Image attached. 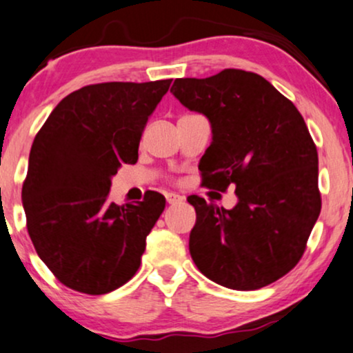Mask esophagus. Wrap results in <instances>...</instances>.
Segmentation results:
<instances>
[{"label":"esophagus","instance_id":"1","mask_svg":"<svg viewBox=\"0 0 353 353\" xmlns=\"http://www.w3.org/2000/svg\"><path fill=\"white\" fill-rule=\"evenodd\" d=\"M166 200L169 205H176V203H181L182 200H184V197L179 194H174V192H169V194H166Z\"/></svg>","mask_w":353,"mask_h":353}]
</instances>
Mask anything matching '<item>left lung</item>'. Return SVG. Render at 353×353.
Instances as JSON below:
<instances>
[{
  "label": "left lung",
  "mask_w": 353,
  "mask_h": 353,
  "mask_svg": "<svg viewBox=\"0 0 353 353\" xmlns=\"http://www.w3.org/2000/svg\"><path fill=\"white\" fill-rule=\"evenodd\" d=\"M182 105L208 119L212 143L200 159L203 184L225 192L231 210L192 195L197 221L189 251L205 276L231 290H257L288 274L321 212L318 151L301 114L272 84L243 70L179 78Z\"/></svg>",
  "instance_id": "8db88e82"
}]
</instances>
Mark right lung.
<instances>
[{
  "label": "right lung",
  "instance_id": "add662e5",
  "mask_svg": "<svg viewBox=\"0 0 353 353\" xmlns=\"http://www.w3.org/2000/svg\"><path fill=\"white\" fill-rule=\"evenodd\" d=\"M171 79L101 83L58 102L34 138L22 207L39 257L66 287L104 295L135 275L166 199L109 200L112 177L138 159L150 115Z\"/></svg>",
  "mask_w": 353,
  "mask_h": 353
}]
</instances>
